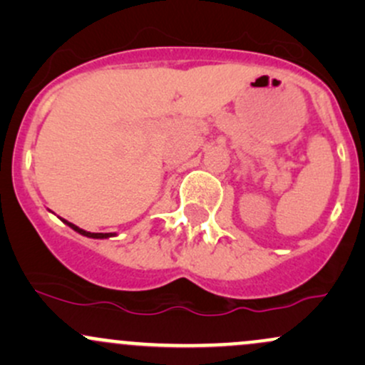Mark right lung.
I'll return each mask as SVG.
<instances>
[{"label": "right lung", "instance_id": "obj_1", "mask_svg": "<svg viewBox=\"0 0 365 365\" xmlns=\"http://www.w3.org/2000/svg\"><path fill=\"white\" fill-rule=\"evenodd\" d=\"M60 220H61V217H60ZM61 221H63V223H65V225H68L72 230H75V232L81 233V235L87 237V238H110V237H115V233H91V232H86V230L78 228L77 225L70 223V221H66V220H61Z\"/></svg>", "mask_w": 365, "mask_h": 365}]
</instances>
